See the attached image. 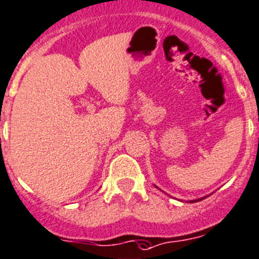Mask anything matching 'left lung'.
Returning a JSON list of instances; mask_svg holds the SVG:
<instances>
[{
  "label": "left lung",
  "instance_id": "8db88e82",
  "mask_svg": "<svg viewBox=\"0 0 259 259\" xmlns=\"http://www.w3.org/2000/svg\"><path fill=\"white\" fill-rule=\"evenodd\" d=\"M155 187H157V186H155ZM206 197V196H205ZM205 197H201V199H197V200H192V201H190V202H197V201H201V200H204Z\"/></svg>",
  "mask_w": 259,
  "mask_h": 259
}]
</instances>
